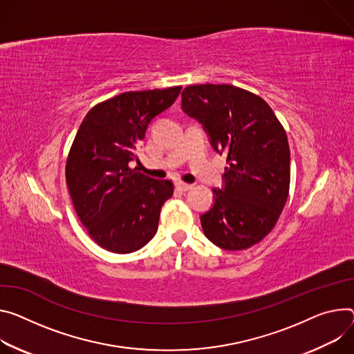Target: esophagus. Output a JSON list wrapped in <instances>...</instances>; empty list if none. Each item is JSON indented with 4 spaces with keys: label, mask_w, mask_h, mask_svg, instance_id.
<instances>
[{
    "label": "esophagus",
    "mask_w": 354,
    "mask_h": 354,
    "mask_svg": "<svg viewBox=\"0 0 354 354\" xmlns=\"http://www.w3.org/2000/svg\"><path fill=\"white\" fill-rule=\"evenodd\" d=\"M176 187H178L179 190H182V192H186V190L192 189V185L185 183V182H176Z\"/></svg>",
    "instance_id": "obj_1"
}]
</instances>
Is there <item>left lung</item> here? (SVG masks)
Segmentation results:
<instances>
[{
  "instance_id": "8db88e82",
  "label": "left lung",
  "mask_w": 354,
  "mask_h": 354,
  "mask_svg": "<svg viewBox=\"0 0 354 354\" xmlns=\"http://www.w3.org/2000/svg\"><path fill=\"white\" fill-rule=\"evenodd\" d=\"M182 110L199 121L212 148L227 155L223 186L201 216L205 236L229 251L260 243L275 226L289 192L283 127L259 95L230 84H194L182 91Z\"/></svg>"
}]
</instances>
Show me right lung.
<instances>
[{
  "label": "right lung",
  "mask_w": 354,
  "mask_h": 354,
  "mask_svg": "<svg viewBox=\"0 0 354 354\" xmlns=\"http://www.w3.org/2000/svg\"><path fill=\"white\" fill-rule=\"evenodd\" d=\"M182 87L127 91L94 106L79 127L66 162L75 210L100 247L128 254L156 233L162 205L174 195L171 180L153 179L130 162L149 122L178 99Z\"/></svg>",
  "instance_id": "1"
}]
</instances>
